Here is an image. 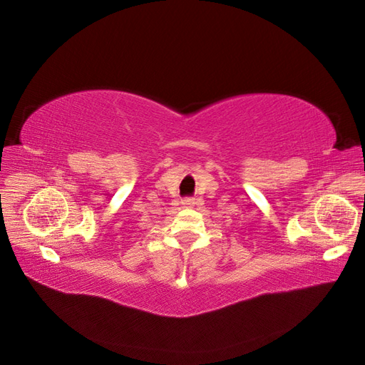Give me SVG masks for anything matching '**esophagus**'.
<instances>
[{
	"instance_id": "1",
	"label": "esophagus",
	"mask_w": 365,
	"mask_h": 365,
	"mask_svg": "<svg viewBox=\"0 0 365 365\" xmlns=\"http://www.w3.org/2000/svg\"><path fill=\"white\" fill-rule=\"evenodd\" d=\"M182 205L192 207V205H195V200H193V197H185V200H182Z\"/></svg>"
}]
</instances>
